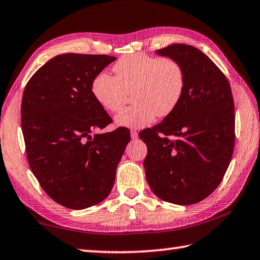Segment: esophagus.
<instances>
[{"mask_svg": "<svg viewBox=\"0 0 260 260\" xmlns=\"http://www.w3.org/2000/svg\"><path fill=\"white\" fill-rule=\"evenodd\" d=\"M138 136H139L138 132H136V131H131V138H132V139L136 140V139H138Z\"/></svg>", "mask_w": 260, "mask_h": 260, "instance_id": "obj_1", "label": "esophagus"}]
</instances>
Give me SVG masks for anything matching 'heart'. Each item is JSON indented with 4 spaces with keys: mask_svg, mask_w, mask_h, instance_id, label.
I'll use <instances>...</instances> for the list:
<instances>
[{
    "mask_svg": "<svg viewBox=\"0 0 260 260\" xmlns=\"http://www.w3.org/2000/svg\"><path fill=\"white\" fill-rule=\"evenodd\" d=\"M116 77L107 72L96 74L91 93L101 107L118 112L128 93L135 104L116 117L118 126L142 128L159 117H166L178 108L186 86V74L179 61L147 54L122 57L114 64Z\"/></svg>",
    "mask_w": 260,
    "mask_h": 260,
    "instance_id": "1",
    "label": "heart"
}]
</instances>
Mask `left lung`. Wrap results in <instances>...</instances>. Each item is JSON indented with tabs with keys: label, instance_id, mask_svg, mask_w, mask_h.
<instances>
[{
	"label": "left lung",
	"instance_id": "8db88e82",
	"mask_svg": "<svg viewBox=\"0 0 260 260\" xmlns=\"http://www.w3.org/2000/svg\"><path fill=\"white\" fill-rule=\"evenodd\" d=\"M179 61L186 74L182 100L152 128L140 132L147 144L146 178L160 200L199 203L214 191L230 165L235 141L234 100L219 68L197 48L182 43L157 50Z\"/></svg>",
	"mask_w": 260,
	"mask_h": 260
}]
</instances>
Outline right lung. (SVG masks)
Instances as JSON below:
<instances>
[{
    "label": "right lung",
    "instance_id": "add662e5",
    "mask_svg": "<svg viewBox=\"0 0 260 260\" xmlns=\"http://www.w3.org/2000/svg\"><path fill=\"white\" fill-rule=\"evenodd\" d=\"M114 60L55 56L25 87L21 129L28 164L47 195L65 208L82 210L107 199L131 140L125 127L91 136L112 121L91 93V81Z\"/></svg>",
    "mask_w": 260,
    "mask_h": 260
}]
</instances>
